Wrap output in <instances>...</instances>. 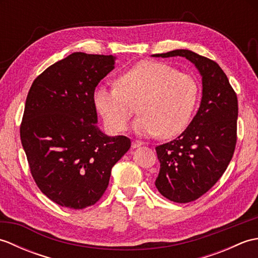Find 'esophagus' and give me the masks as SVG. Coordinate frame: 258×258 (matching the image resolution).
I'll return each mask as SVG.
<instances>
[{
    "instance_id": "34e87169",
    "label": "esophagus",
    "mask_w": 258,
    "mask_h": 258,
    "mask_svg": "<svg viewBox=\"0 0 258 258\" xmlns=\"http://www.w3.org/2000/svg\"><path fill=\"white\" fill-rule=\"evenodd\" d=\"M143 145V143H142V142H140V141H133L132 142V149H138V147H140V146H142Z\"/></svg>"
}]
</instances>
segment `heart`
<instances>
[{
  "label": "heart",
  "instance_id": "b5f03b06",
  "mask_svg": "<svg viewBox=\"0 0 258 258\" xmlns=\"http://www.w3.org/2000/svg\"><path fill=\"white\" fill-rule=\"evenodd\" d=\"M116 86L100 85L93 95L97 112L112 132H124L138 104L133 131L142 138H173L188 125L199 86L193 76L161 62L143 61L120 74Z\"/></svg>",
  "mask_w": 258,
  "mask_h": 258
}]
</instances>
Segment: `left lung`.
<instances>
[{
  "mask_svg": "<svg viewBox=\"0 0 258 258\" xmlns=\"http://www.w3.org/2000/svg\"><path fill=\"white\" fill-rule=\"evenodd\" d=\"M182 56L202 76V100L194 118L177 139L156 146L160 172L158 191L175 203L195 201L226 171L236 145L237 96L216 62L189 50L154 54Z\"/></svg>",
  "mask_w": 258,
  "mask_h": 258,
  "instance_id": "obj_1",
  "label": "left lung"
}]
</instances>
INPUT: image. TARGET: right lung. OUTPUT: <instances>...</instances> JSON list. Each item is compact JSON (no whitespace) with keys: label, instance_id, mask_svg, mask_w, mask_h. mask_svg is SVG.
I'll use <instances>...</instances> for the list:
<instances>
[{"label":"right lung","instance_id":"right-lung-1","mask_svg":"<svg viewBox=\"0 0 258 258\" xmlns=\"http://www.w3.org/2000/svg\"><path fill=\"white\" fill-rule=\"evenodd\" d=\"M115 59L74 52L38 75L27 94L22 146L38 188L59 206L94 205L131 147L126 136H108L97 126L93 95Z\"/></svg>","mask_w":258,"mask_h":258}]
</instances>
